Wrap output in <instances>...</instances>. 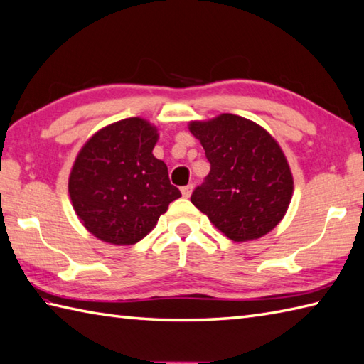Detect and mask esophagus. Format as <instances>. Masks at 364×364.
<instances>
[{
    "label": "esophagus",
    "mask_w": 364,
    "mask_h": 364,
    "mask_svg": "<svg viewBox=\"0 0 364 364\" xmlns=\"http://www.w3.org/2000/svg\"><path fill=\"white\" fill-rule=\"evenodd\" d=\"M192 189H194V186H192V184H188V186L181 188V194H183V197H184V198H189V197H191V194H192Z\"/></svg>",
    "instance_id": "34e87169"
}]
</instances>
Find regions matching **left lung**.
<instances>
[{
    "mask_svg": "<svg viewBox=\"0 0 364 364\" xmlns=\"http://www.w3.org/2000/svg\"><path fill=\"white\" fill-rule=\"evenodd\" d=\"M189 131L211 164L206 181L192 192L191 202L237 243L272 232L286 216L294 196L290 166L273 135L232 113L191 121Z\"/></svg>",
    "mask_w": 364,
    "mask_h": 364,
    "instance_id": "left-lung-1",
    "label": "left lung"
}]
</instances>
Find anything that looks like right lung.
<instances>
[{
	"label": "right lung",
	"mask_w": 364,
	"mask_h": 364,
	"mask_svg": "<svg viewBox=\"0 0 364 364\" xmlns=\"http://www.w3.org/2000/svg\"><path fill=\"white\" fill-rule=\"evenodd\" d=\"M158 139V127L134 117L99 129L78 151L69 197L78 220L97 240L135 245L181 197L170 184L166 164L154 158Z\"/></svg>",
	"instance_id": "obj_1"
}]
</instances>
